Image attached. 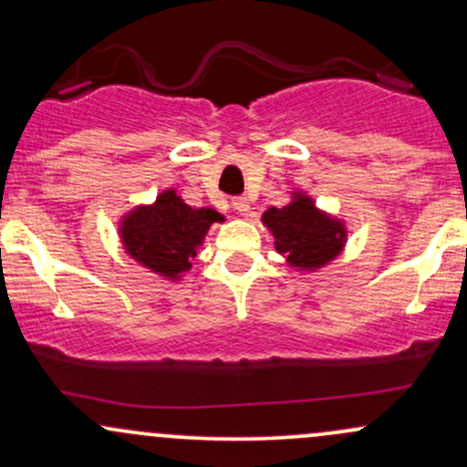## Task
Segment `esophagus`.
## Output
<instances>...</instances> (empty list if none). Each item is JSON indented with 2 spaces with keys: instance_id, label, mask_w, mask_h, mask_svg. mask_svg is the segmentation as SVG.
<instances>
[{
  "instance_id": "1",
  "label": "esophagus",
  "mask_w": 467,
  "mask_h": 467,
  "mask_svg": "<svg viewBox=\"0 0 467 467\" xmlns=\"http://www.w3.org/2000/svg\"><path fill=\"white\" fill-rule=\"evenodd\" d=\"M233 208L234 211L239 213V215H248L250 213V202H248V197H234L233 200Z\"/></svg>"
}]
</instances>
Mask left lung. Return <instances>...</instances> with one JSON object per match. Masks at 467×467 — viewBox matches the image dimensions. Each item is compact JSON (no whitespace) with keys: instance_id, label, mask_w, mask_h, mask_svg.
Instances as JSON below:
<instances>
[{"instance_id":"1","label":"left lung","mask_w":467,"mask_h":467,"mask_svg":"<svg viewBox=\"0 0 467 467\" xmlns=\"http://www.w3.org/2000/svg\"><path fill=\"white\" fill-rule=\"evenodd\" d=\"M264 223L287 264L301 270H316L336 259L347 237L342 222L320 213L303 192H296L287 206L265 211Z\"/></svg>"}]
</instances>
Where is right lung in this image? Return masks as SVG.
Wrapping results in <instances>:
<instances>
[{"label":"right lung","instance_id":"add662e5","mask_svg":"<svg viewBox=\"0 0 467 467\" xmlns=\"http://www.w3.org/2000/svg\"><path fill=\"white\" fill-rule=\"evenodd\" d=\"M215 222H223L217 211L191 208L169 189L151 206H138L122 219L120 239L138 264L178 281Z\"/></svg>","mask_w":467,"mask_h":467}]
</instances>
